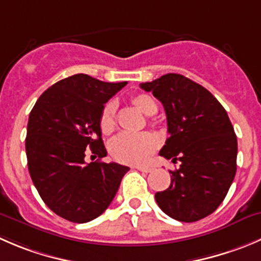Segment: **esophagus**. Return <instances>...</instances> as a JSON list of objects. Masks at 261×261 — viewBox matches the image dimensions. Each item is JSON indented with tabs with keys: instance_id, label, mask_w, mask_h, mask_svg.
<instances>
[{
	"instance_id": "obj_1",
	"label": "esophagus",
	"mask_w": 261,
	"mask_h": 261,
	"mask_svg": "<svg viewBox=\"0 0 261 261\" xmlns=\"http://www.w3.org/2000/svg\"><path fill=\"white\" fill-rule=\"evenodd\" d=\"M136 169H139L141 172H145V173H149V172L153 171V168H150V167H136Z\"/></svg>"
}]
</instances>
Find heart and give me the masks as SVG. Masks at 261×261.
I'll use <instances>...</instances> for the list:
<instances>
[{"label":"heart","instance_id":"heart-1","mask_svg":"<svg viewBox=\"0 0 261 261\" xmlns=\"http://www.w3.org/2000/svg\"><path fill=\"white\" fill-rule=\"evenodd\" d=\"M131 103L145 116H151L158 111L155 100L145 93L133 95ZM115 126L116 105L113 102H108L100 112V131L107 135L115 130ZM156 140L149 134L122 133L111 141L110 150L116 161L128 164H141L148 161L149 156L156 149Z\"/></svg>","mask_w":261,"mask_h":261}]
</instances>
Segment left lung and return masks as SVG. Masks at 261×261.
<instances>
[{
  "label": "left lung",
  "mask_w": 261,
  "mask_h": 261,
  "mask_svg": "<svg viewBox=\"0 0 261 261\" xmlns=\"http://www.w3.org/2000/svg\"><path fill=\"white\" fill-rule=\"evenodd\" d=\"M141 89L163 105L169 138L159 154L179 168L155 194L159 208L179 222L213 213L226 198L237 168V138L223 106L209 90L179 74H167Z\"/></svg>",
  "instance_id": "obj_1"
}]
</instances>
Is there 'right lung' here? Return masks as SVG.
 Instances as JSON below:
<instances>
[{
    "label": "right lung",
    "instance_id": "obj_1",
    "mask_svg": "<svg viewBox=\"0 0 261 261\" xmlns=\"http://www.w3.org/2000/svg\"><path fill=\"white\" fill-rule=\"evenodd\" d=\"M126 84L72 75L48 88L30 112L25 139L30 177L45 205L67 221L87 223L99 217L130 169L84 159L87 149L99 159L107 155L100 112Z\"/></svg>",
    "mask_w": 261,
    "mask_h": 261
}]
</instances>
